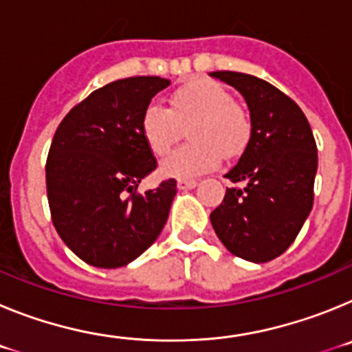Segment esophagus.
Masks as SVG:
<instances>
[{
    "instance_id": "esophagus-1",
    "label": "esophagus",
    "mask_w": 352,
    "mask_h": 352,
    "mask_svg": "<svg viewBox=\"0 0 352 352\" xmlns=\"http://www.w3.org/2000/svg\"><path fill=\"white\" fill-rule=\"evenodd\" d=\"M195 186H197V182H195V179H179L178 182L179 190H192Z\"/></svg>"
}]
</instances>
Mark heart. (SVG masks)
Wrapping results in <instances>:
<instances>
[{"label":"heart","instance_id":"b5f03b06","mask_svg":"<svg viewBox=\"0 0 352 352\" xmlns=\"http://www.w3.org/2000/svg\"><path fill=\"white\" fill-rule=\"evenodd\" d=\"M194 121L188 139L194 144L174 151L162 162L160 173L167 178L190 179L214 169L226 157L241 153L248 144L252 123L247 111L232 102L231 93L220 84L197 79L169 96V111L148 105L141 116V135L153 155L164 157L179 139L182 126Z\"/></svg>","mask_w":352,"mask_h":352}]
</instances>
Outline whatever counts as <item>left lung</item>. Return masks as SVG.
Wrapping results in <instances>:
<instances>
[{
  "mask_svg": "<svg viewBox=\"0 0 352 352\" xmlns=\"http://www.w3.org/2000/svg\"><path fill=\"white\" fill-rule=\"evenodd\" d=\"M238 89L250 111L252 133L238 164L226 174L241 186L227 188L210 214L227 250L250 263L284 254L314 204L317 146L303 111L259 77L211 72Z\"/></svg>",
  "mask_w": 352,
  "mask_h": 352,
  "instance_id": "1",
  "label": "left lung"
}]
</instances>
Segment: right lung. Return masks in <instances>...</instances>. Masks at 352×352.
<instances>
[{"instance_id":"obj_1","label":"right lung","mask_w":352,"mask_h":352,"mask_svg":"<svg viewBox=\"0 0 352 352\" xmlns=\"http://www.w3.org/2000/svg\"><path fill=\"white\" fill-rule=\"evenodd\" d=\"M169 84L155 76L114 80L72 109L56 130L45 166L52 223L89 266H126L166 226L176 182L144 194L135 188L157 169L141 116Z\"/></svg>"}]
</instances>
